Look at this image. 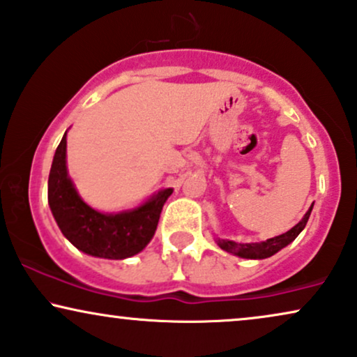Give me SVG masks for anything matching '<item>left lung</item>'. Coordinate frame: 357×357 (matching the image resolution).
I'll return each instance as SVG.
<instances>
[{"mask_svg":"<svg viewBox=\"0 0 357 357\" xmlns=\"http://www.w3.org/2000/svg\"><path fill=\"white\" fill-rule=\"evenodd\" d=\"M311 209H313V204H311L308 212L303 215V219H301L295 227H291L290 231L282 234V236L268 238V241L260 242V243H237L234 241H224V238H219L218 245L222 250L229 252V254L242 257V259H267V257H272L273 254H277L278 250H282L283 247H287L288 243L293 242L296 237H298V234L303 231L306 222H308Z\"/></svg>","mask_w":357,"mask_h":357,"instance_id":"obj_1","label":"left lung"}]
</instances>
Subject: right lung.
<instances>
[{
  "label": "right lung",
  "mask_w": 357,
  "mask_h": 357,
  "mask_svg": "<svg viewBox=\"0 0 357 357\" xmlns=\"http://www.w3.org/2000/svg\"><path fill=\"white\" fill-rule=\"evenodd\" d=\"M66 135L54 155L47 183V199L54 219L72 245L100 259L121 260L137 255L155 236L165 202L173 189H163L137 209L102 214L80 199L67 176Z\"/></svg>",
  "instance_id": "1"
}]
</instances>
